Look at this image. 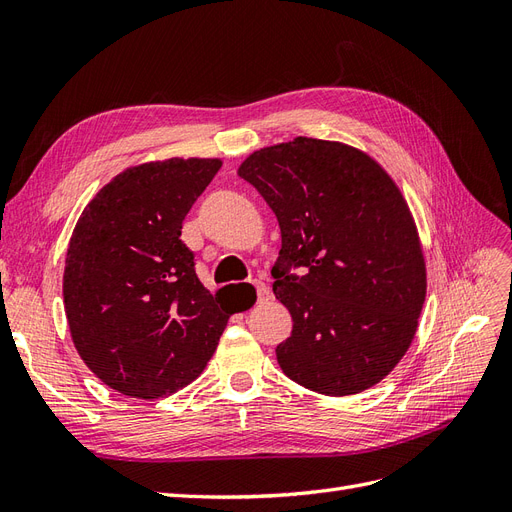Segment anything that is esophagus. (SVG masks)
Here are the masks:
<instances>
[{"mask_svg": "<svg viewBox=\"0 0 512 512\" xmlns=\"http://www.w3.org/2000/svg\"><path fill=\"white\" fill-rule=\"evenodd\" d=\"M252 286H254V290H256V297H258V301H265V299H269L271 290H269V286H267L265 282L254 280V282H252Z\"/></svg>", "mask_w": 512, "mask_h": 512, "instance_id": "1", "label": "esophagus"}]
</instances>
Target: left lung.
I'll return each mask as SVG.
<instances>
[{"label": "left lung", "mask_w": 512, "mask_h": 512, "mask_svg": "<svg viewBox=\"0 0 512 512\" xmlns=\"http://www.w3.org/2000/svg\"><path fill=\"white\" fill-rule=\"evenodd\" d=\"M239 177L282 230L271 275L292 316L290 337L275 348L284 374L331 397L378 384L410 348L427 290L395 181L367 153L307 136L254 151Z\"/></svg>", "instance_id": "left-lung-1"}]
</instances>
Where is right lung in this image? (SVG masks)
<instances>
[{"instance_id": "add662e5", "label": "right lung", "mask_w": 512, "mask_h": 512, "mask_svg": "<svg viewBox=\"0 0 512 512\" xmlns=\"http://www.w3.org/2000/svg\"><path fill=\"white\" fill-rule=\"evenodd\" d=\"M222 166L170 158L123 170L76 222L64 271L72 342L111 389L158 399L200 376L230 314L200 284L185 215Z\"/></svg>"}]
</instances>
